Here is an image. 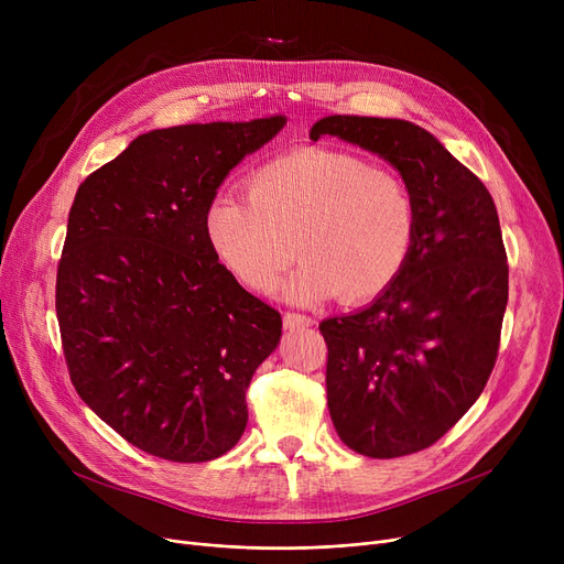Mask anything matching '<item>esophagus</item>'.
<instances>
[{
    "mask_svg": "<svg viewBox=\"0 0 564 564\" xmlns=\"http://www.w3.org/2000/svg\"><path fill=\"white\" fill-rule=\"evenodd\" d=\"M283 327L285 329H297V327H313V317L304 315V313H292L288 311L283 315Z\"/></svg>",
    "mask_w": 564,
    "mask_h": 564,
    "instance_id": "obj_1",
    "label": "esophagus"
}]
</instances>
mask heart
Wrapping results in <instances>:
<instances>
[{
    "label": "heart",
    "instance_id": "b5f03b06",
    "mask_svg": "<svg viewBox=\"0 0 564 564\" xmlns=\"http://www.w3.org/2000/svg\"><path fill=\"white\" fill-rule=\"evenodd\" d=\"M245 187L247 198L215 194L203 213L207 245L245 288L272 292L297 249L306 260L285 285L294 302L336 294L364 304L404 270L419 215L398 173L332 148H294L256 166Z\"/></svg>",
    "mask_w": 564,
    "mask_h": 564
}]
</instances>
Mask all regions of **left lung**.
Returning a JSON list of instances; mask_svg holds the SVG:
<instances>
[{"mask_svg": "<svg viewBox=\"0 0 564 564\" xmlns=\"http://www.w3.org/2000/svg\"><path fill=\"white\" fill-rule=\"evenodd\" d=\"M391 162L416 200L400 276L349 315L319 324L327 400L354 453L391 459L430 448L485 391L508 306V253L494 198L427 130L400 118L327 116L311 130Z\"/></svg>", "mask_w": 564, "mask_h": 564, "instance_id": "obj_1", "label": "left lung"}]
</instances>
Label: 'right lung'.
Returning a JSON list of instances; mask_svg holds the SVG:
<instances>
[{"label":"right lung","mask_w":564,"mask_h":564,"mask_svg":"<svg viewBox=\"0 0 564 564\" xmlns=\"http://www.w3.org/2000/svg\"><path fill=\"white\" fill-rule=\"evenodd\" d=\"M283 126L272 116L145 132L75 194L56 267L66 366L79 398L148 455L210 462L247 427V389L283 322L224 270L203 213Z\"/></svg>","instance_id":"right-lung-1"}]
</instances>
